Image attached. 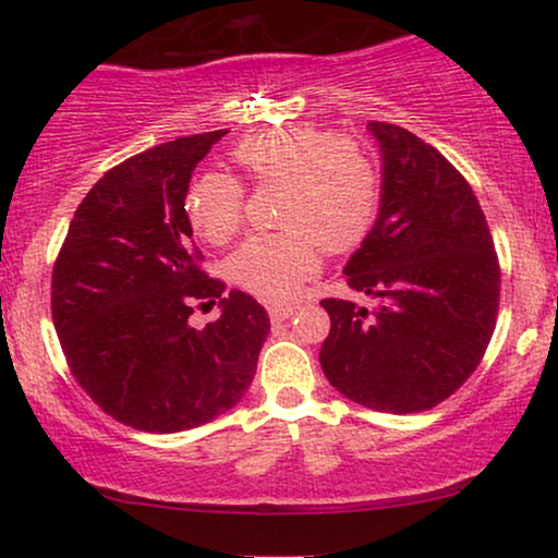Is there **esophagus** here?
<instances>
[{"label": "esophagus", "instance_id": "esophagus-1", "mask_svg": "<svg viewBox=\"0 0 558 558\" xmlns=\"http://www.w3.org/2000/svg\"><path fill=\"white\" fill-rule=\"evenodd\" d=\"M296 312V307H292V304H269V317L271 323H284V319H289Z\"/></svg>", "mask_w": 558, "mask_h": 558}]
</instances>
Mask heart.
<instances>
[{
    "mask_svg": "<svg viewBox=\"0 0 558 558\" xmlns=\"http://www.w3.org/2000/svg\"><path fill=\"white\" fill-rule=\"evenodd\" d=\"M231 162L256 187H279L281 231L251 235L228 258V274L266 302L294 300L317 271L319 251L355 248L373 228L380 201L376 157L361 142L317 126H284L251 134L231 149ZM246 187L210 172L190 187V223L208 243L241 231Z\"/></svg>",
    "mask_w": 558,
    "mask_h": 558,
    "instance_id": "1",
    "label": "heart"
}]
</instances>
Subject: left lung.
<instances>
[{
	"mask_svg": "<svg viewBox=\"0 0 558 558\" xmlns=\"http://www.w3.org/2000/svg\"><path fill=\"white\" fill-rule=\"evenodd\" d=\"M384 151V195L373 231L345 266L368 312L323 300L330 335L325 376L345 399L416 414L449 399L483 361L500 304V264L470 182L432 144L371 121Z\"/></svg>",
	"mask_w": 558,
	"mask_h": 558,
	"instance_id": "8db88e82",
	"label": "left lung"
}]
</instances>
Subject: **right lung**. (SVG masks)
<instances>
[{"label": "right lung", "instance_id": "add662e5", "mask_svg": "<svg viewBox=\"0 0 558 558\" xmlns=\"http://www.w3.org/2000/svg\"><path fill=\"white\" fill-rule=\"evenodd\" d=\"M228 129L180 136L111 167L75 210L52 266V323L68 368L101 411L172 434L226 414L248 391L269 335L254 296L203 271L185 195ZM218 299L203 331L195 306Z\"/></svg>", "mask_w": 558, "mask_h": 558}]
</instances>
